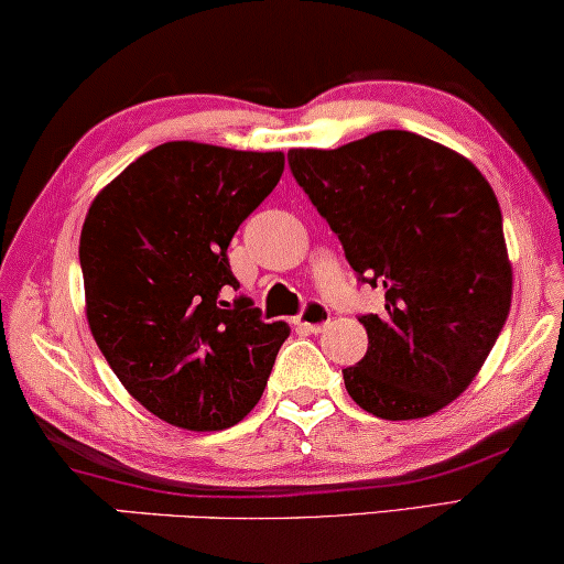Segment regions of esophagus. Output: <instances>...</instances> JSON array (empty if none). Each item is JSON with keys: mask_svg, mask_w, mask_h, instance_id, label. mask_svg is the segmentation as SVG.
Returning <instances> with one entry per match:
<instances>
[{"mask_svg": "<svg viewBox=\"0 0 564 564\" xmlns=\"http://www.w3.org/2000/svg\"><path fill=\"white\" fill-rule=\"evenodd\" d=\"M297 323L303 328L311 330V334H321V330L330 323L328 305H323L321 300H311V303L303 307V313H300V321Z\"/></svg>", "mask_w": 564, "mask_h": 564, "instance_id": "34e87169", "label": "esophagus"}]
</instances>
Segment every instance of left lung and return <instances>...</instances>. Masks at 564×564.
<instances>
[{"instance_id":"obj_1","label":"left lung","mask_w":564,"mask_h":564,"mask_svg":"<svg viewBox=\"0 0 564 564\" xmlns=\"http://www.w3.org/2000/svg\"><path fill=\"white\" fill-rule=\"evenodd\" d=\"M292 176L384 311L359 315L367 354L344 369L354 403L384 421L442 411L467 390L511 311L496 192L473 161L408 130L334 151L292 149Z\"/></svg>"}]
</instances>
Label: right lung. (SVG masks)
I'll list each match as a JSON object with an SVG mask.
<instances>
[{
    "label": "right lung",
    "instance_id": "1",
    "mask_svg": "<svg viewBox=\"0 0 564 564\" xmlns=\"http://www.w3.org/2000/svg\"><path fill=\"white\" fill-rule=\"evenodd\" d=\"M284 172L282 151L161 143L91 203L79 261L91 336L145 411L187 431L251 413L288 323L238 290L228 246Z\"/></svg>",
    "mask_w": 564,
    "mask_h": 564
}]
</instances>
